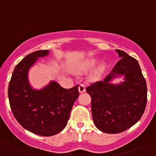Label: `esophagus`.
Returning <instances> with one entry per match:
<instances>
[{
  "label": "esophagus",
  "instance_id": "1",
  "mask_svg": "<svg viewBox=\"0 0 156 156\" xmlns=\"http://www.w3.org/2000/svg\"><path fill=\"white\" fill-rule=\"evenodd\" d=\"M78 90H79V92L80 93L84 92V91L86 90L85 85H83V84H80V85H79V87H78Z\"/></svg>",
  "mask_w": 156,
  "mask_h": 156
}]
</instances>
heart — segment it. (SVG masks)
Instances as JSON below:
<instances>
[{
	"label": "heart",
	"instance_id": "obj_1",
	"mask_svg": "<svg viewBox=\"0 0 156 156\" xmlns=\"http://www.w3.org/2000/svg\"><path fill=\"white\" fill-rule=\"evenodd\" d=\"M95 64H96V61H95V60H92V61H88L87 64L86 65V69H92L94 66H95ZM102 70V68H100L99 70L95 73V78H96V77H98L99 76V74H100V71Z\"/></svg>",
	"mask_w": 156,
	"mask_h": 156
}]
</instances>
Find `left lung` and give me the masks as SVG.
Segmentation results:
<instances>
[{
  "label": "left lung",
  "mask_w": 156,
  "mask_h": 156,
  "mask_svg": "<svg viewBox=\"0 0 156 156\" xmlns=\"http://www.w3.org/2000/svg\"><path fill=\"white\" fill-rule=\"evenodd\" d=\"M121 60L104 81L86 88L91 97V112L95 126L107 133L123 132L137 123L145 111L147 88L138 61L121 50ZM118 75L125 82L113 85L109 82Z\"/></svg>",
  "instance_id": "left-lung-1"
}]
</instances>
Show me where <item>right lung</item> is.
Instances as JSON below:
<instances>
[{
	"mask_svg": "<svg viewBox=\"0 0 156 156\" xmlns=\"http://www.w3.org/2000/svg\"><path fill=\"white\" fill-rule=\"evenodd\" d=\"M48 50L28 54L16 66L9 84L8 96L11 110L18 122L31 133L52 136L67 125L71 109L78 99V86L69 89L51 82L42 90H33L27 79L28 69Z\"/></svg>",
	"mask_w": 156,
	"mask_h": 156,
	"instance_id": "add662e5",
	"label": "right lung"
}]
</instances>
